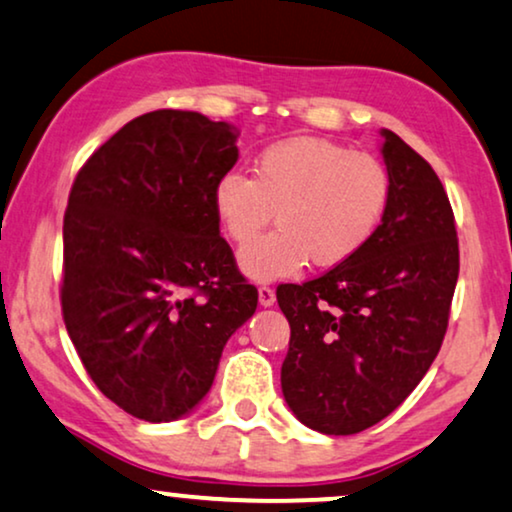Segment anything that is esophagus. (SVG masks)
I'll use <instances>...</instances> for the list:
<instances>
[{
    "mask_svg": "<svg viewBox=\"0 0 512 512\" xmlns=\"http://www.w3.org/2000/svg\"><path fill=\"white\" fill-rule=\"evenodd\" d=\"M257 295H260V304H262V306H274V302H276V292H274V288H269V285H260V290H257Z\"/></svg>",
    "mask_w": 512,
    "mask_h": 512,
    "instance_id": "esophagus-1",
    "label": "esophagus"
}]
</instances>
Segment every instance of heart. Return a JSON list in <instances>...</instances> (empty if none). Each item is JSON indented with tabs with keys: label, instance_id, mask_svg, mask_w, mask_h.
Returning <instances> with one entry per match:
<instances>
[{
	"label": "heart",
	"instance_id": "heart-1",
	"mask_svg": "<svg viewBox=\"0 0 512 512\" xmlns=\"http://www.w3.org/2000/svg\"><path fill=\"white\" fill-rule=\"evenodd\" d=\"M391 177L370 154L325 140H285L252 163V180L229 170L215 185V213L238 248L275 215L279 231L243 250L255 281L292 276L309 260L332 269L356 257L384 222Z\"/></svg>",
	"mask_w": 512,
	"mask_h": 512
}]
</instances>
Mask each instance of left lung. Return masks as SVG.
I'll list each match as a JSON object with an SVG mask.
<instances>
[{"label": "left lung", "instance_id": "8db88e82", "mask_svg": "<svg viewBox=\"0 0 512 512\" xmlns=\"http://www.w3.org/2000/svg\"><path fill=\"white\" fill-rule=\"evenodd\" d=\"M381 135L391 199L377 234L323 276L276 288L290 323L285 403L325 435L379 424L417 388L445 339L459 278L440 177L393 131Z\"/></svg>", "mask_w": 512, "mask_h": 512}]
</instances>
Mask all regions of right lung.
<instances>
[{"label": "right lung", "mask_w": 512, "mask_h": 512, "mask_svg": "<svg viewBox=\"0 0 512 512\" xmlns=\"http://www.w3.org/2000/svg\"><path fill=\"white\" fill-rule=\"evenodd\" d=\"M236 161L229 124L156 109L74 177L60 285L67 335L100 393L142 421L199 405L227 339L257 309L213 203Z\"/></svg>", "instance_id": "right-lung-1"}]
</instances>
